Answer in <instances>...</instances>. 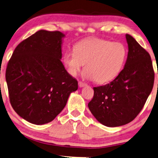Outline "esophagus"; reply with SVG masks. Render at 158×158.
Listing matches in <instances>:
<instances>
[{
  "instance_id": "obj_1",
  "label": "esophagus",
  "mask_w": 158,
  "mask_h": 158,
  "mask_svg": "<svg viewBox=\"0 0 158 158\" xmlns=\"http://www.w3.org/2000/svg\"><path fill=\"white\" fill-rule=\"evenodd\" d=\"M78 85H79L80 87H85V86H86V84L85 83V82H82L80 81V82H78Z\"/></svg>"
}]
</instances>
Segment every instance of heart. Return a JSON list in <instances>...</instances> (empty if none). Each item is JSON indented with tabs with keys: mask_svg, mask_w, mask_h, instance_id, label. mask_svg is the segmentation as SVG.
Returning <instances> with one entry per match:
<instances>
[{
	"mask_svg": "<svg viewBox=\"0 0 158 158\" xmlns=\"http://www.w3.org/2000/svg\"><path fill=\"white\" fill-rule=\"evenodd\" d=\"M73 49L64 56L69 73L76 76L85 64L84 76L98 83L114 79L122 70L127 56V49L123 44L99 38L81 41Z\"/></svg>",
	"mask_w": 158,
	"mask_h": 158,
	"instance_id": "b5f03b06",
	"label": "heart"
}]
</instances>
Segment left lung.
Here are the masks:
<instances>
[{
	"label": "left lung",
	"instance_id": "obj_1",
	"mask_svg": "<svg viewBox=\"0 0 158 158\" xmlns=\"http://www.w3.org/2000/svg\"><path fill=\"white\" fill-rule=\"evenodd\" d=\"M128 52L123 69L105 85L94 87L89 110L99 123L116 127L136 117L143 107L154 84L151 58L134 38L126 35Z\"/></svg>",
	"mask_w": 158,
	"mask_h": 158
}]
</instances>
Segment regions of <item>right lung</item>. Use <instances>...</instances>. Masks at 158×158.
Returning a JSON list of instances; mask_svg holds the SVG:
<instances>
[{"mask_svg": "<svg viewBox=\"0 0 158 158\" xmlns=\"http://www.w3.org/2000/svg\"><path fill=\"white\" fill-rule=\"evenodd\" d=\"M64 37L59 31H38L17 46L7 65L11 105L33 124L54 120L77 89V80L60 61Z\"/></svg>", "mask_w": 158, "mask_h": 158, "instance_id": "add662e5", "label": "right lung"}]
</instances>
